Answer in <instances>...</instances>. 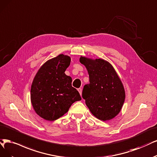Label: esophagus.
<instances>
[{"label": "esophagus", "mask_w": 157, "mask_h": 157, "mask_svg": "<svg viewBox=\"0 0 157 157\" xmlns=\"http://www.w3.org/2000/svg\"><path fill=\"white\" fill-rule=\"evenodd\" d=\"M78 92H79V94H80V95H82V89H81V88H79V89H78Z\"/></svg>", "instance_id": "esophagus-1"}]
</instances>
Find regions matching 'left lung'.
<instances>
[{"label": "left lung", "mask_w": 157, "mask_h": 157, "mask_svg": "<svg viewBox=\"0 0 157 157\" xmlns=\"http://www.w3.org/2000/svg\"><path fill=\"white\" fill-rule=\"evenodd\" d=\"M89 75V83L83 89L82 97L96 118L103 121L114 118L124 105V85L111 63L102 59H92L81 56Z\"/></svg>", "instance_id": "left-lung-1"}]
</instances>
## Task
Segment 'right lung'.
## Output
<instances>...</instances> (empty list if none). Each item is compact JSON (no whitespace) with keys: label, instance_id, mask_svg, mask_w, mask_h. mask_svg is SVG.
Returning a JSON list of instances; mask_svg holds the SVG:
<instances>
[{"label":"right lung","instance_id":"1","mask_svg":"<svg viewBox=\"0 0 157 157\" xmlns=\"http://www.w3.org/2000/svg\"><path fill=\"white\" fill-rule=\"evenodd\" d=\"M71 57L60 54L40 67L31 86V102L34 111L42 118L54 121L68 111L72 104L82 100L72 86V78L65 74Z\"/></svg>","mask_w":157,"mask_h":157}]
</instances>
